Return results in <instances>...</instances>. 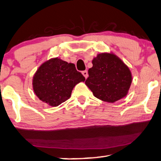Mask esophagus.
Wrapping results in <instances>:
<instances>
[{
  "instance_id": "esophagus-1",
  "label": "esophagus",
  "mask_w": 161,
  "mask_h": 161,
  "mask_svg": "<svg viewBox=\"0 0 161 161\" xmlns=\"http://www.w3.org/2000/svg\"><path fill=\"white\" fill-rule=\"evenodd\" d=\"M82 75H84V77H85L86 79L87 78V77H88V72H87V71H83V72H82Z\"/></svg>"
}]
</instances>
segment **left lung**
I'll use <instances>...</instances> for the list:
<instances>
[{"instance_id": "left-lung-1", "label": "left lung", "mask_w": 161, "mask_h": 161, "mask_svg": "<svg viewBox=\"0 0 161 161\" xmlns=\"http://www.w3.org/2000/svg\"><path fill=\"white\" fill-rule=\"evenodd\" d=\"M88 70L85 84L94 96L103 102L114 103L128 94L132 82L129 67L113 53L98 54Z\"/></svg>"}]
</instances>
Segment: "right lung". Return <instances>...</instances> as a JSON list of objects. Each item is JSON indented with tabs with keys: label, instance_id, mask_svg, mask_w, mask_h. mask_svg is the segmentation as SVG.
Wrapping results in <instances>:
<instances>
[{
	"label": "right lung",
	"instance_id": "obj_1",
	"mask_svg": "<svg viewBox=\"0 0 161 161\" xmlns=\"http://www.w3.org/2000/svg\"><path fill=\"white\" fill-rule=\"evenodd\" d=\"M85 78L73 63L51 58L40 65L32 78V88L40 100L53 107L69 99L72 89Z\"/></svg>",
	"mask_w": 161,
	"mask_h": 161
}]
</instances>
